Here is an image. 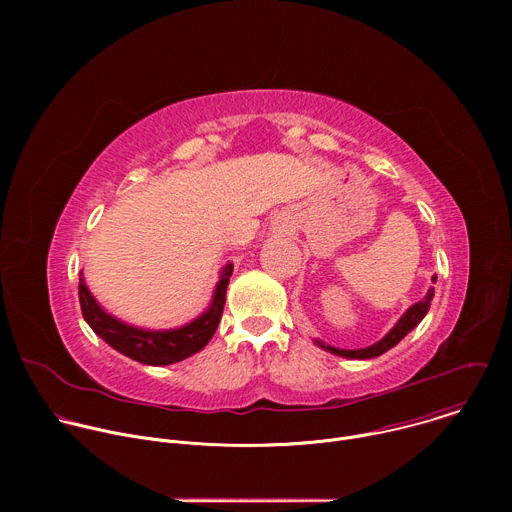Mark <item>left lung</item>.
I'll return each mask as SVG.
<instances>
[{
	"instance_id": "left-lung-1",
	"label": "left lung",
	"mask_w": 512,
	"mask_h": 512,
	"mask_svg": "<svg viewBox=\"0 0 512 512\" xmlns=\"http://www.w3.org/2000/svg\"><path fill=\"white\" fill-rule=\"evenodd\" d=\"M433 281H435V277H433ZM431 298H433V287L427 291V296L421 300V302H417V304H413L405 314H403V318L395 324V328L383 338V340H379L377 344H373V346H369V348H358V350H342V348H334V346H326L324 342H318L322 348H326V350H330L332 354H338V356H346V358H373V356H381L383 352H387L389 348H393L395 344H399L421 320H423V316L427 314V310H429V302H431Z\"/></svg>"
}]
</instances>
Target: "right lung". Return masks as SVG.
<instances>
[{
	"mask_svg": "<svg viewBox=\"0 0 512 512\" xmlns=\"http://www.w3.org/2000/svg\"><path fill=\"white\" fill-rule=\"evenodd\" d=\"M233 275V265L229 263L223 269L221 281L216 283L214 298L210 308L190 322L188 326H182L178 330H164V332H152V330H141L133 328L129 324L119 322L117 318L109 316L91 296L89 287L85 285L83 271L79 281V302L83 310V318L93 328L95 334H99L109 346L119 350L121 354L143 362V364H154V367H164V364L180 362L194 352L202 350L208 340L212 338L218 322H221L223 308H225V296H227V285L229 277Z\"/></svg>",
	"mask_w": 512,
	"mask_h": 512,
	"instance_id": "right-lung-1",
	"label": "right lung"
}]
</instances>
